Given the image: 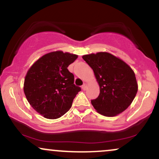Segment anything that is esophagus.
<instances>
[{
    "label": "esophagus",
    "mask_w": 159,
    "mask_h": 159,
    "mask_svg": "<svg viewBox=\"0 0 159 159\" xmlns=\"http://www.w3.org/2000/svg\"><path fill=\"white\" fill-rule=\"evenodd\" d=\"M87 83H84V84L82 85V87H81V88L83 89L84 90H85L86 89H87Z\"/></svg>",
    "instance_id": "34e87169"
}]
</instances>
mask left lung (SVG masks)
I'll list each match as a JSON object with an SVG mask.
<instances>
[{"instance_id": "left-lung-1", "label": "left lung", "mask_w": 159, "mask_h": 159, "mask_svg": "<svg viewBox=\"0 0 159 159\" xmlns=\"http://www.w3.org/2000/svg\"><path fill=\"white\" fill-rule=\"evenodd\" d=\"M82 58L93 70L100 93L91 104L98 114L115 116L126 110L138 92V82L132 69L108 52L85 54Z\"/></svg>"}]
</instances>
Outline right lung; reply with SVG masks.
<instances>
[{
	"label": "right lung",
	"instance_id": "right-lung-1",
	"mask_svg": "<svg viewBox=\"0 0 159 159\" xmlns=\"http://www.w3.org/2000/svg\"><path fill=\"white\" fill-rule=\"evenodd\" d=\"M78 55L62 51L49 52L36 61L27 72L24 92L31 107L45 118L64 115L81 88L74 84V75L67 67Z\"/></svg>",
	"mask_w": 159,
	"mask_h": 159
}]
</instances>
